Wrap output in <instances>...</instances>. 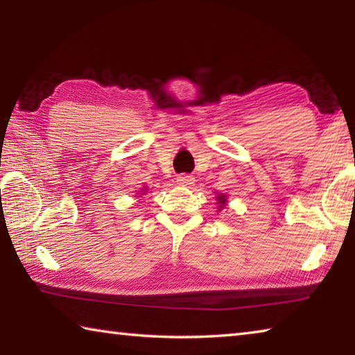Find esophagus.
<instances>
[{
  "label": "esophagus",
  "mask_w": 355,
  "mask_h": 355,
  "mask_svg": "<svg viewBox=\"0 0 355 355\" xmlns=\"http://www.w3.org/2000/svg\"><path fill=\"white\" fill-rule=\"evenodd\" d=\"M194 177L192 175H186V173H182V175L177 177V184L180 186H186V188H191L192 184H194Z\"/></svg>",
  "instance_id": "1"
}]
</instances>
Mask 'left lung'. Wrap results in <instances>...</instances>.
I'll return each mask as SVG.
<instances>
[{"label": "left lung", "mask_w": 355, "mask_h": 355, "mask_svg": "<svg viewBox=\"0 0 355 355\" xmlns=\"http://www.w3.org/2000/svg\"><path fill=\"white\" fill-rule=\"evenodd\" d=\"M216 205H218L219 211H220V209H224L227 207V196L222 194V192H219V194L216 196Z\"/></svg>", "instance_id": "obj_1"}]
</instances>
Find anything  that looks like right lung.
<instances>
[{"mask_svg": "<svg viewBox=\"0 0 355 355\" xmlns=\"http://www.w3.org/2000/svg\"><path fill=\"white\" fill-rule=\"evenodd\" d=\"M148 191V186H144V188L139 191L141 192V196H144V194H146V192ZM141 196H136V197H141ZM139 200H142V199H139Z\"/></svg>", "mask_w": 355, "mask_h": 355, "instance_id": "add662e5", "label": "right lung"}]
</instances>
